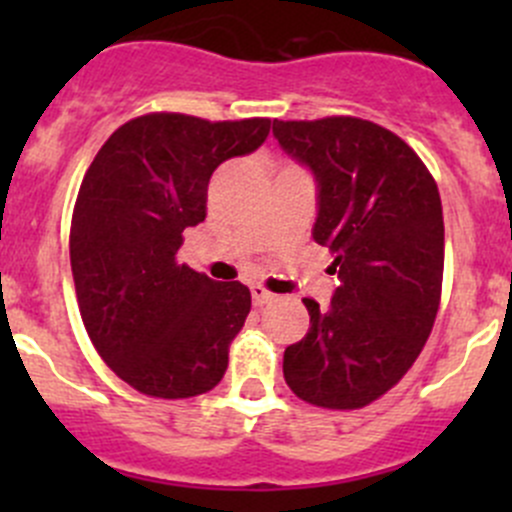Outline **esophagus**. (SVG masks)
<instances>
[{
    "mask_svg": "<svg viewBox=\"0 0 512 512\" xmlns=\"http://www.w3.org/2000/svg\"><path fill=\"white\" fill-rule=\"evenodd\" d=\"M250 292H252V304H255V307H265V304H270L272 299H275V294L267 292L262 285H252Z\"/></svg>",
    "mask_w": 512,
    "mask_h": 512,
    "instance_id": "34e87169",
    "label": "esophagus"
}]
</instances>
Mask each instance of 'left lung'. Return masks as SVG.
<instances>
[{
	"mask_svg": "<svg viewBox=\"0 0 512 512\" xmlns=\"http://www.w3.org/2000/svg\"><path fill=\"white\" fill-rule=\"evenodd\" d=\"M277 143L317 183L312 237L334 255L327 309L285 349V381L322 409H361L399 384L441 302L443 208L436 180L396 133L352 116L275 121Z\"/></svg>",
	"mask_w": 512,
	"mask_h": 512,
	"instance_id": "1",
	"label": "left lung"
}]
</instances>
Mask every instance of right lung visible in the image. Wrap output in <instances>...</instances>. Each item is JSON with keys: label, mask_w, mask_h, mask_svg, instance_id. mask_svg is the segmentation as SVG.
I'll return each mask as SVG.
<instances>
[{"label": "right lung", "mask_w": 512, "mask_h": 512, "mask_svg": "<svg viewBox=\"0 0 512 512\" xmlns=\"http://www.w3.org/2000/svg\"><path fill=\"white\" fill-rule=\"evenodd\" d=\"M270 118L148 113L111 133L71 218V275L96 352L141 394L190 399L218 386L250 314V289L178 265L185 227L205 220L227 158L265 143Z\"/></svg>", "instance_id": "obj_1"}]
</instances>
